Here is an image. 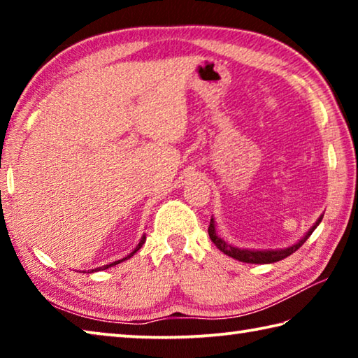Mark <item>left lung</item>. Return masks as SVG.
Segmentation results:
<instances>
[{"label": "left lung", "instance_id": "obj_1", "mask_svg": "<svg viewBox=\"0 0 358 358\" xmlns=\"http://www.w3.org/2000/svg\"><path fill=\"white\" fill-rule=\"evenodd\" d=\"M320 221H322V216H320L316 221V224H314V226L308 230V234L299 241V243L289 246V248H286V250H278V251H250V250H240V248L230 246L229 243H226V241L216 235L213 217L210 220L208 235H210L211 241L216 245L217 250H221L224 254H227V256H230V257L241 260V262H246V264H273V262H278V260L286 259L287 256H290V254L299 250V248L305 243L308 238H310V235L314 232V229L319 226Z\"/></svg>", "mask_w": 358, "mask_h": 358}]
</instances>
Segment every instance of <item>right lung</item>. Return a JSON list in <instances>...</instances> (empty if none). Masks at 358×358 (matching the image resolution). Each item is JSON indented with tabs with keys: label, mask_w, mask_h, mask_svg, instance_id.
<instances>
[{
	"label": "right lung",
	"mask_w": 358,
	"mask_h": 358,
	"mask_svg": "<svg viewBox=\"0 0 358 358\" xmlns=\"http://www.w3.org/2000/svg\"><path fill=\"white\" fill-rule=\"evenodd\" d=\"M145 238H147V237H145V235H143V237H142V240L141 241H138V245H137V248H136V250L134 251H132L131 254H129V256L128 257H132V256H134V252H137L138 250H141V248H142V245L145 243ZM128 257H124V259H121V260H115V262H112V264H108V265H104V266H99V268H96V270H106V268H108V266H113V265H117V264H120V262H123V260H126V259H128ZM94 271V270H93Z\"/></svg>",
	"instance_id": "add662e5"
}]
</instances>
